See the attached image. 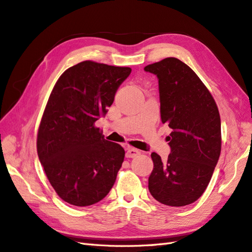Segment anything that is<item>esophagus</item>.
Listing matches in <instances>:
<instances>
[{
  "label": "esophagus",
  "instance_id": "1",
  "mask_svg": "<svg viewBox=\"0 0 252 252\" xmlns=\"http://www.w3.org/2000/svg\"><path fill=\"white\" fill-rule=\"evenodd\" d=\"M140 154V151H138L137 149H134V148L127 147L126 149V158H135Z\"/></svg>",
  "mask_w": 252,
  "mask_h": 252
}]
</instances>
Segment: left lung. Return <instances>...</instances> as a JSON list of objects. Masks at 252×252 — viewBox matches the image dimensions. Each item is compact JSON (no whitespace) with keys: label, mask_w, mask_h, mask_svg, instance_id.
<instances>
[{"label":"left lung","mask_w":252,"mask_h":252,"mask_svg":"<svg viewBox=\"0 0 252 252\" xmlns=\"http://www.w3.org/2000/svg\"><path fill=\"white\" fill-rule=\"evenodd\" d=\"M145 71L158 76L160 119L172 128L167 160L151 153L154 166L148 188L162 204L189 205L208 188L220 156L218 107L199 76L176 57L148 64Z\"/></svg>","instance_id":"8db88e82"}]
</instances>
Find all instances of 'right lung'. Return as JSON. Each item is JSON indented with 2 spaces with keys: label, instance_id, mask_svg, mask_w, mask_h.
Wrapping results in <instances>:
<instances>
[{
  "label": "right lung",
  "instance_id": "1",
  "mask_svg": "<svg viewBox=\"0 0 252 252\" xmlns=\"http://www.w3.org/2000/svg\"><path fill=\"white\" fill-rule=\"evenodd\" d=\"M131 71L85 61L68 68L55 83L38 128L37 153L64 202L92 205L113 188L126 152L104 139L94 124L106 115Z\"/></svg>",
  "mask_w": 252,
  "mask_h": 252
}]
</instances>
